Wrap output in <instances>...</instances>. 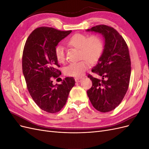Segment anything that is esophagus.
Returning a JSON list of instances; mask_svg holds the SVG:
<instances>
[{"instance_id":"34e87169","label":"esophagus","mask_w":149,"mask_h":149,"mask_svg":"<svg viewBox=\"0 0 149 149\" xmlns=\"http://www.w3.org/2000/svg\"><path fill=\"white\" fill-rule=\"evenodd\" d=\"M83 78H75V81L77 82V83H79L82 81Z\"/></svg>"}]
</instances>
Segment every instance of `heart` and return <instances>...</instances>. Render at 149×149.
Here are the masks:
<instances>
[{"label": "heart", "instance_id": "heart-1", "mask_svg": "<svg viewBox=\"0 0 149 149\" xmlns=\"http://www.w3.org/2000/svg\"><path fill=\"white\" fill-rule=\"evenodd\" d=\"M67 43L71 47L79 48L82 60L71 63L64 69L66 75L74 77L82 76L89 66V62L96 63L100 59L103 52L104 45L102 39L97 35L88 36L83 33H76L68 40ZM57 61L63 63L65 61V50L62 45H58L55 49Z\"/></svg>", "mask_w": 149, "mask_h": 149}]
</instances>
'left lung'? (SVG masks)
Segmentation results:
<instances>
[{
	"label": "left lung",
	"mask_w": 149,
	"mask_h": 149,
	"mask_svg": "<svg viewBox=\"0 0 149 149\" xmlns=\"http://www.w3.org/2000/svg\"><path fill=\"white\" fill-rule=\"evenodd\" d=\"M86 31L101 33L105 41L102 55L92 69L102 79L88 75L92 87L87 94L96 110L109 112L120 104L129 88L131 73L129 48L123 37L111 26L98 25Z\"/></svg>",
	"instance_id": "left-lung-1"
}]
</instances>
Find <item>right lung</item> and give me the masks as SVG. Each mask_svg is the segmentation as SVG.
Instances as JSON below:
<instances>
[{"label": "right lung", "instance_id": "right-lung-1", "mask_svg": "<svg viewBox=\"0 0 149 149\" xmlns=\"http://www.w3.org/2000/svg\"><path fill=\"white\" fill-rule=\"evenodd\" d=\"M71 32L41 26L30 33L24 46L22 71L26 87L37 106L49 113H56L63 107L75 84L72 77H66L60 84H53V79L61 74L55 49Z\"/></svg>", "mask_w": 149, "mask_h": 149}]
</instances>
